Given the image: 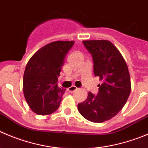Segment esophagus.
<instances>
[{"instance_id":"34e87169","label":"esophagus","mask_w":148,"mask_h":148,"mask_svg":"<svg viewBox=\"0 0 148 148\" xmlns=\"http://www.w3.org/2000/svg\"><path fill=\"white\" fill-rule=\"evenodd\" d=\"M78 89V88H77L75 86H72L69 87L68 88V91L69 92H73V91H75V90Z\"/></svg>"}]
</instances>
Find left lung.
Masks as SVG:
<instances>
[{
	"mask_svg": "<svg viewBox=\"0 0 148 148\" xmlns=\"http://www.w3.org/2000/svg\"><path fill=\"white\" fill-rule=\"evenodd\" d=\"M92 56L94 73L102 81L99 93L91 92L78 105L83 117L94 123H102L117 115L130 94L131 80L126 61L119 49L107 40H83Z\"/></svg>",
	"mask_w": 148,
	"mask_h": 148,
	"instance_id": "obj_1",
	"label": "left lung"
}]
</instances>
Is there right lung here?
I'll use <instances>...</instances> for the list:
<instances>
[{
	"instance_id": "right-lung-1",
	"label": "right lung",
	"mask_w": 148,
	"mask_h": 148,
	"mask_svg": "<svg viewBox=\"0 0 148 148\" xmlns=\"http://www.w3.org/2000/svg\"><path fill=\"white\" fill-rule=\"evenodd\" d=\"M73 40H57L45 45L29 59L23 77V92L33 112L47 115L60 107L65 88L57 86L64 57Z\"/></svg>"
}]
</instances>
